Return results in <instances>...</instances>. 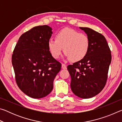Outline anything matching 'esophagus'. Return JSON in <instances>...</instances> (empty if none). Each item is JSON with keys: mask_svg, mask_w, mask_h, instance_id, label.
<instances>
[{"mask_svg": "<svg viewBox=\"0 0 122 122\" xmlns=\"http://www.w3.org/2000/svg\"><path fill=\"white\" fill-rule=\"evenodd\" d=\"M62 68L63 69H67V66H66L65 64L62 63Z\"/></svg>", "mask_w": 122, "mask_h": 122, "instance_id": "1", "label": "esophagus"}]
</instances>
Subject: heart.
Masks as SVG:
<instances>
[{
  "label": "heart",
  "mask_w": 122,
  "mask_h": 122,
  "mask_svg": "<svg viewBox=\"0 0 122 122\" xmlns=\"http://www.w3.org/2000/svg\"><path fill=\"white\" fill-rule=\"evenodd\" d=\"M51 55L58 59L62 52L71 61H79L85 57L89 50L90 41L88 36L70 28H65L56 34L55 39L48 41Z\"/></svg>",
  "instance_id": "obj_1"
}]
</instances>
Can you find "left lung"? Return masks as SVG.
Returning a JSON list of instances; mask_svg holds the SVG:
<instances>
[{"instance_id":"left-lung-1","label":"left lung","mask_w":122,"mask_h":122,"mask_svg":"<svg viewBox=\"0 0 122 122\" xmlns=\"http://www.w3.org/2000/svg\"><path fill=\"white\" fill-rule=\"evenodd\" d=\"M89 39L90 47L82 60L67 66L73 93L82 98L92 97L106 86L111 61L110 49L102 34L88 27H80Z\"/></svg>"}]
</instances>
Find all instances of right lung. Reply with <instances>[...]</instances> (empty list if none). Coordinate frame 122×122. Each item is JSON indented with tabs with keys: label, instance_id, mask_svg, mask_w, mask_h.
I'll list each match as a JSON object with an SVG mask.
<instances>
[{
	"label": "right lung",
	"instance_id": "obj_1",
	"mask_svg": "<svg viewBox=\"0 0 122 122\" xmlns=\"http://www.w3.org/2000/svg\"><path fill=\"white\" fill-rule=\"evenodd\" d=\"M51 28L36 26L22 34L15 46L12 63L18 87L34 98L44 97L53 88L61 63L51 55L48 46Z\"/></svg>",
	"mask_w": 122,
	"mask_h": 122
}]
</instances>
